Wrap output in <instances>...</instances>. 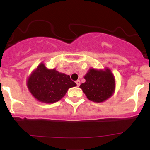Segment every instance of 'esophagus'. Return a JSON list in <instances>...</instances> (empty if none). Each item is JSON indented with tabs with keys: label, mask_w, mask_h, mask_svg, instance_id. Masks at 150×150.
Masks as SVG:
<instances>
[{
	"label": "esophagus",
	"mask_w": 150,
	"mask_h": 150,
	"mask_svg": "<svg viewBox=\"0 0 150 150\" xmlns=\"http://www.w3.org/2000/svg\"><path fill=\"white\" fill-rule=\"evenodd\" d=\"M75 82H76L77 87H79V86H80V80H77Z\"/></svg>",
	"instance_id": "34e87169"
}]
</instances>
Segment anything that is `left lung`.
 Here are the masks:
<instances>
[{
  "label": "left lung",
  "mask_w": 150,
  "mask_h": 150,
  "mask_svg": "<svg viewBox=\"0 0 150 150\" xmlns=\"http://www.w3.org/2000/svg\"><path fill=\"white\" fill-rule=\"evenodd\" d=\"M85 82L82 83V89L89 100L101 103L113 95L116 89V80L111 70L108 68L102 69L90 68L84 77Z\"/></svg>",
  "instance_id": "obj_1"
}]
</instances>
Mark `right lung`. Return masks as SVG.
Here are the masks:
<instances>
[{
	"label": "right lung",
	"mask_w": 150,
	"mask_h": 150,
	"mask_svg": "<svg viewBox=\"0 0 150 150\" xmlns=\"http://www.w3.org/2000/svg\"><path fill=\"white\" fill-rule=\"evenodd\" d=\"M27 86L32 95L40 102L53 104L63 98L68 89L77 86L68 75L49 69L43 63L27 78Z\"/></svg>",
	"instance_id": "right-lung-1"
}]
</instances>
